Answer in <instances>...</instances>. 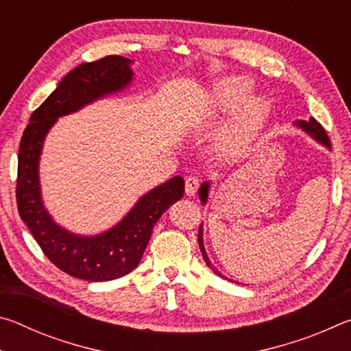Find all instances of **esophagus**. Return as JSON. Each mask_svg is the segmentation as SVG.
I'll use <instances>...</instances> for the list:
<instances>
[{
  "label": "esophagus",
  "instance_id": "1",
  "mask_svg": "<svg viewBox=\"0 0 351 351\" xmlns=\"http://www.w3.org/2000/svg\"><path fill=\"white\" fill-rule=\"evenodd\" d=\"M199 186V178L198 176H189L186 178V193L189 197H193L197 193V189Z\"/></svg>",
  "mask_w": 351,
  "mask_h": 351
}]
</instances>
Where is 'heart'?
Wrapping results in <instances>:
<instances>
[{
  "label": "heart",
  "instance_id": "1",
  "mask_svg": "<svg viewBox=\"0 0 351 351\" xmlns=\"http://www.w3.org/2000/svg\"><path fill=\"white\" fill-rule=\"evenodd\" d=\"M252 82L245 75H230L217 82L206 94L204 119L219 122L230 114L217 134V144L226 156L239 158L257 139L269 116L271 104L254 94Z\"/></svg>",
  "mask_w": 351,
  "mask_h": 351
}]
</instances>
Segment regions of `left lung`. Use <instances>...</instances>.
<instances>
[{
	"label": "left lung",
	"mask_w": 351,
	"mask_h": 351,
	"mask_svg": "<svg viewBox=\"0 0 351 351\" xmlns=\"http://www.w3.org/2000/svg\"><path fill=\"white\" fill-rule=\"evenodd\" d=\"M293 125L297 127L299 130H302V132H304V133H306L308 136H310V138H313L314 141H316L317 144L325 147L326 150H331V144H330L328 136H326L325 130L322 128V125H320V123H319L314 117H310V121H295V122H293ZM209 192H210V181L201 182V186H199V189H198V197H199V199H201V203H203V206L207 204V199H209ZM203 232H204V230H203V223H201L199 230H198V245H199L201 254H203V258H204V261H206V265L209 266V268H210L213 272H215L217 276L226 278V280H230V278L223 276L221 272H219V271L215 268V266L212 265V261L209 260V255H207L206 247H204V240H203V235H204V234H203ZM230 282H234V280H230ZM235 283H239V282H235Z\"/></svg>",
	"instance_id": "1"
}]
</instances>
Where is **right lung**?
Returning <instances> with one entry per match:
<instances>
[{"mask_svg":"<svg viewBox=\"0 0 351 351\" xmlns=\"http://www.w3.org/2000/svg\"><path fill=\"white\" fill-rule=\"evenodd\" d=\"M133 63L125 57L108 56L79 64L32 112L20 142L16 204L23 223L57 268L88 282H108L132 272L144 255L154 224L184 195L182 178H170L139 197L112 228L93 235L71 232L45 206L40 158L47 133L60 117L125 91L134 79Z\"/></svg>","mask_w":351,"mask_h":351,"instance_id":"add662e5","label":"right lung"}]
</instances>
